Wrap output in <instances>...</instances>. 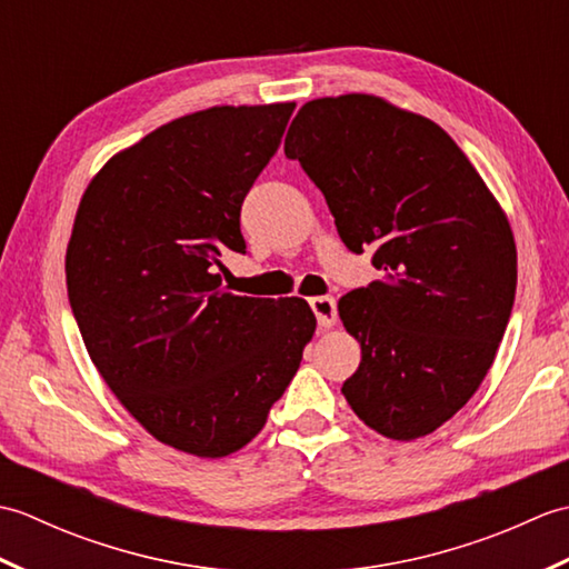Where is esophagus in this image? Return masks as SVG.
Segmentation results:
<instances>
[{
  "mask_svg": "<svg viewBox=\"0 0 569 569\" xmlns=\"http://www.w3.org/2000/svg\"><path fill=\"white\" fill-rule=\"evenodd\" d=\"M310 308L316 312L320 328H332L337 322V306L330 296H320V298H310Z\"/></svg>",
  "mask_w": 569,
  "mask_h": 569,
  "instance_id": "34e87169",
  "label": "esophagus"
}]
</instances>
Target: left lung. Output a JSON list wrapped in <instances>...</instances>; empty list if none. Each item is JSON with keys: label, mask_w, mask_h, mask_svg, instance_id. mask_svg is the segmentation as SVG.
Instances as JSON below:
<instances>
[{"label": "left lung", "mask_w": 569, "mask_h": 569, "mask_svg": "<svg viewBox=\"0 0 569 569\" xmlns=\"http://www.w3.org/2000/svg\"><path fill=\"white\" fill-rule=\"evenodd\" d=\"M283 151L322 190L345 247L371 249L381 271L340 300L361 345L347 403L386 438H422L497 357L516 298L509 220L438 124L371 94L303 104Z\"/></svg>", "instance_id": "obj_1"}]
</instances>
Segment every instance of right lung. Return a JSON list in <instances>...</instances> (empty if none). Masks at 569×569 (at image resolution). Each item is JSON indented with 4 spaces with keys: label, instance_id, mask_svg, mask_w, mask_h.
Returning <instances> with one entry per match:
<instances>
[{
    "label": "right lung",
    "instance_id": "1",
    "mask_svg": "<svg viewBox=\"0 0 569 569\" xmlns=\"http://www.w3.org/2000/svg\"><path fill=\"white\" fill-rule=\"evenodd\" d=\"M293 102L212 107L117 153L84 190L68 300L112 393L156 440L224 457L263 428L316 332L303 298L222 288L247 253L239 212L281 147Z\"/></svg>",
    "mask_w": 569,
    "mask_h": 569
}]
</instances>
